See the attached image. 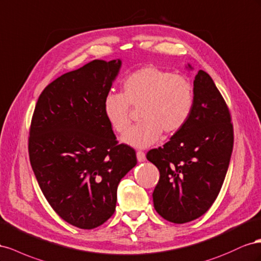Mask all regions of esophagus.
<instances>
[{
    "label": "esophagus",
    "instance_id": "1",
    "mask_svg": "<svg viewBox=\"0 0 261 261\" xmlns=\"http://www.w3.org/2000/svg\"><path fill=\"white\" fill-rule=\"evenodd\" d=\"M137 159L139 162H144L145 161V153L143 151H138L137 152Z\"/></svg>",
    "mask_w": 261,
    "mask_h": 261
}]
</instances>
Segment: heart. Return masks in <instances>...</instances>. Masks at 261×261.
<instances>
[{
  "instance_id": "obj_1",
  "label": "heart",
  "mask_w": 261,
  "mask_h": 261,
  "mask_svg": "<svg viewBox=\"0 0 261 261\" xmlns=\"http://www.w3.org/2000/svg\"><path fill=\"white\" fill-rule=\"evenodd\" d=\"M195 103L191 81L155 65L142 66L122 82V93H108L103 113L111 126L123 135L132 122V107H141L143 121L123 137V142L137 147L155 143L164 131H179L187 122Z\"/></svg>"
}]
</instances>
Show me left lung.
<instances>
[{"mask_svg":"<svg viewBox=\"0 0 261 261\" xmlns=\"http://www.w3.org/2000/svg\"><path fill=\"white\" fill-rule=\"evenodd\" d=\"M195 103L182 128L167 143L147 152L160 170L153 191L156 212L182 224L203 215L218 198L234 145L229 109L211 76L200 70L193 81Z\"/></svg>","mask_w":261,"mask_h":261,"instance_id":"obj_1","label":"left lung"}]
</instances>
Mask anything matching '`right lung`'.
<instances>
[{
    "mask_svg": "<svg viewBox=\"0 0 261 261\" xmlns=\"http://www.w3.org/2000/svg\"><path fill=\"white\" fill-rule=\"evenodd\" d=\"M121 61L94 60L46 86L33 114L29 160L55 212L93 229L116 210L121 178L137 165L135 148L119 144L103 113Z\"/></svg>",
    "mask_w": 261,
    "mask_h": 261,
    "instance_id": "add662e5",
    "label": "right lung"
}]
</instances>
